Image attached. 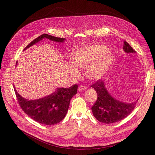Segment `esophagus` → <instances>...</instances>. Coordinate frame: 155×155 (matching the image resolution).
Listing matches in <instances>:
<instances>
[{
    "mask_svg": "<svg viewBox=\"0 0 155 155\" xmlns=\"http://www.w3.org/2000/svg\"><path fill=\"white\" fill-rule=\"evenodd\" d=\"M86 88H87V87H86L85 86H84V85H80V86H79V87H78V91L79 92H80V91H83L85 90Z\"/></svg>",
    "mask_w": 155,
    "mask_h": 155,
    "instance_id": "esophagus-1",
    "label": "esophagus"
}]
</instances>
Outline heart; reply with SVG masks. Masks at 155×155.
Segmentation results:
<instances>
[{
    "label": "heart",
    "mask_w": 155,
    "mask_h": 155,
    "mask_svg": "<svg viewBox=\"0 0 155 155\" xmlns=\"http://www.w3.org/2000/svg\"><path fill=\"white\" fill-rule=\"evenodd\" d=\"M112 53L107 48L101 45H90L80 48L70 55V60L73 66L87 70V77L93 80L103 78L112 60ZM71 75L78 76V71L74 67H70Z\"/></svg>",
    "instance_id": "heart-1"
}]
</instances>
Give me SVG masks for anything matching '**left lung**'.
Here are the masks:
<instances>
[{
  "instance_id": "left-lung-1",
  "label": "left lung",
  "mask_w": 155,
  "mask_h": 155,
  "mask_svg": "<svg viewBox=\"0 0 155 155\" xmlns=\"http://www.w3.org/2000/svg\"><path fill=\"white\" fill-rule=\"evenodd\" d=\"M123 50L127 53H136L126 41ZM91 87L97 93V99L92 107L93 115L97 120L103 123H114L126 118L133 110L138 100L127 103L116 99L109 92L103 81L98 80Z\"/></svg>"
}]
</instances>
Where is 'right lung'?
Masks as SVG:
<instances>
[{"instance_id":"1","label":"right lung","mask_w":155,"mask_h":155,"mask_svg":"<svg viewBox=\"0 0 155 155\" xmlns=\"http://www.w3.org/2000/svg\"><path fill=\"white\" fill-rule=\"evenodd\" d=\"M45 38L57 43H63L66 40L64 38L44 34L32 41L24 50ZM14 88L20 106L28 116L40 124L54 125L60 123L66 116L70 100L77 92L78 85L75 84L69 88H58L51 94L36 100L24 98L17 92L15 87Z\"/></svg>"}]
</instances>
